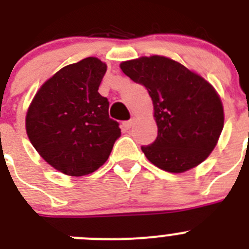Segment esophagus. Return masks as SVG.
<instances>
[{"label":"esophagus","instance_id":"esophagus-1","mask_svg":"<svg viewBox=\"0 0 249 249\" xmlns=\"http://www.w3.org/2000/svg\"><path fill=\"white\" fill-rule=\"evenodd\" d=\"M132 124H133V120H129V121H126V122H123V127H124L126 129L131 128Z\"/></svg>","mask_w":249,"mask_h":249}]
</instances>
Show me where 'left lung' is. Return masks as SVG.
<instances>
[{
    "label": "left lung",
    "mask_w": 249,
    "mask_h": 249,
    "mask_svg": "<svg viewBox=\"0 0 249 249\" xmlns=\"http://www.w3.org/2000/svg\"><path fill=\"white\" fill-rule=\"evenodd\" d=\"M121 70L146 87L153 102L157 138L141 147L149 162L172 173L202 163L223 129V106L212 86L163 56L126 61Z\"/></svg>",
    "instance_id": "obj_1"
}]
</instances>
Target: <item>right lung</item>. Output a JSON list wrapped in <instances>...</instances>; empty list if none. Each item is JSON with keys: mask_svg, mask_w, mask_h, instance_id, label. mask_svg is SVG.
<instances>
[{"mask_svg": "<svg viewBox=\"0 0 249 249\" xmlns=\"http://www.w3.org/2000/svg\"><path fill=\"white\" fill-rule=\"evenodd\" d=\"M107 66L96 57L68 65L46 81L26 116V131L41 157L59 172L85 176L105 163L120 138V123L98 93Z\"/></svg>", "mask_w": 249, "mask_h": 249, "instance_id": "right-lung-1", "label": "right lung"}]
</instances>
